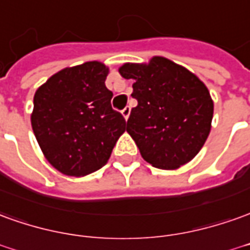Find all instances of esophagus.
Segmentation results:
<instances>
[{"mask_svg":"<svg viewBox=\"0 0 250 250\" xmlns=\"http://www.w3.org/2000/svg\"><path fill=\"white\" fill-rule=\"evenodd\" d=\"M130 113H131V108L130 107H125L123 111H122V115L125 116V119L127 120L128 119V116H130Z\"/></svg>","mask_w":250,"mask_h":250,"instance_id":"1","label":"esophagus"}]
</instances>
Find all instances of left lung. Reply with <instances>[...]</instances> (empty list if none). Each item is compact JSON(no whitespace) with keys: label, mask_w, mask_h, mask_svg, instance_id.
I'll return each mask as SVG.
<instances>
[{"label":"left lung","mask_w":250,"mask_h":250,"mask_svg":"<svg viewBox=\"0 0 250 250\" xmlns=\"http://www.w3.org/2000/svg\"><path fill=\"white\" fill-rule=\"evenodd\" d=\"M132 80L131 109L125 130L145 161L160 169H176L191 161L211 130L214 104L210 92L186 67L162 57L147 64L125 63L119 69Z\"/></svg>","instance_id":"1"}]
</instances>
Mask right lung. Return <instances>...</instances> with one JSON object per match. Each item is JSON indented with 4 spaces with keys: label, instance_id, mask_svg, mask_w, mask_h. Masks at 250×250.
Segmentation results:
<instances>
[{
    "label": "right lung",
    "instance_id": "add662e5",
    "mask_svg": "<svg viewBox=\"0 0 250 250\" xmlns=\"http://www.w3.org/2000/svg\"><path fill=\"white\" fill-rule=\"evenodd\" d=\"M108 69L100 62L67 67L35 93L32 130L43 154L61 173L99 170L125 131L123 115L111 105Z\"/></svg>",
    "mask_w": 250,
    "mask_h": 250
}]
</instances>
